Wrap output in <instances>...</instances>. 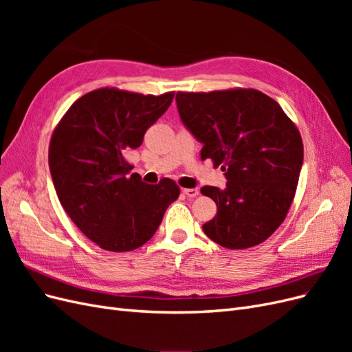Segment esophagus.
I'll return each mask as SVG.
<instances>
[{
	"label": "esophagus",
	"mask_w": 352,
	"mask_h": 352,
	"mask_svg": "<svg viewBox=\"0 0 352 352\" xmlns=\"http://www.w3.org/2000/svg\"><path fill=\"white\" fill-rule=\"evenodd\" d=\"M182 192H184L188 198H195V197H198L199 190H198L197 188H185V189H182Z\"/></svg>",
	"instance_id": "obj_1"
}]
</instances>
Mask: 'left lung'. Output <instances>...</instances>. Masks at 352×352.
<instances>
[{"label":"left lung","mask_w":352,"mask_h":352,"mask_svg":"<svg viewBox=\"0 0 352 352\" xmlns=\"http://www.w3.org/2000/svg\"><path fill=\"white\" fill-rule=\"evenodd\" d=\"M180 120L202 144L201 158L221 164L226 186L201 188L217 214L202 230L221 247L251 248L285 220L300 179L301 135L280 105L257 89L177 92Z\"/></svg>","instance_id":"8db88e82"}]
</instances>
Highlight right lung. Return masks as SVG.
I'll list each match as a JSON object with an SVG mask.
<instances>
[{"label":"right lung","instance_id":"add662e5","mask_svg":"<svg viewBox=\"0 0 352 352\" xmlns=\"http://www.w3.org/2000/svg\"><path fill=\"white\" fill-rule=\"evenodd\" d=\"M173 97L101 88L73 102L52 133L48 164L57 197L74 225L102 250L140 248L180 194L172 179L142 182L126 162Z\"/></svg>","mask_w":352,"mask_h":352}]
</instances>
